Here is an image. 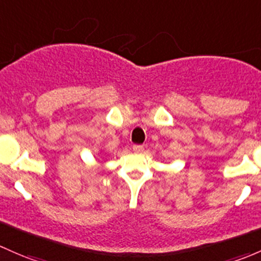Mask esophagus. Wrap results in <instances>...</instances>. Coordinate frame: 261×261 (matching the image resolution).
Here are the masks:
<instances>
[{"instance_id":"esophagus-1","label":"esophagus","mask_w":261,"mask_h":261,"mask_svg":"<svg viewBox=\"0 0 261 261\" xmlns=\"http://www.w3.org/2000/svg\"><path fill=\"white\" fill-rule=\"evenodd\" d=\"M133 150L135 152H142L144 151V146H142V145H134Z\"/></svg>"}]
</instances>
